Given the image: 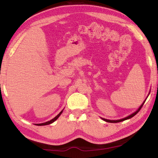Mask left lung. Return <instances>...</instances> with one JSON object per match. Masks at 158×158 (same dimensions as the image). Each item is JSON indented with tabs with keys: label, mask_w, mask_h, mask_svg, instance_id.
Segmentation results:
<instances>
[{
	"label": "left lung",
	"mask_w": 158,
	"mask_h": 158,
	"mask_svg": "<svg viewBox=\"0 0 158 158\" xmlns=\"http://www.w3.org/2000/svg\"><path fill=\"white\" fill-rule=\"evenodd\" d=\"M144 102H143V104L141 105V106L139 107V108H138V110H137V111L135 112V113H133L132 114H131V115H129V116H128V117H126V118H123V119H118V120H110V119H103V118H102V119H103V120L106 121V122H108V123H119V122H122V121L126 120V119H128L131 118V117H133L134 116H135L136 114H137V113H138V112L139 111V110H140V109H141V108H142V107H143V104H144Z\"/></svg>",
	"instance_id": "8db88e82"
}]
</instances>
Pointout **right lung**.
<instances>
[{"instance_id": "add662e5", "label": "right lung", "mask_w": 158, "mask_h": 158, "mask_svg": "<svg viewBox=\"0 0 158 158\" xmlns=\"http://www.w3.org/2000/svg\"><path fill=\"white\" fill-rule=\"evenodd\" d=\"M62 113V110H61V111L60 112V113H59V114H58L57 116H56V117H54L53 119H52L51 120H50V121H48V122H46V123H40V124H37L38 126H46V125H49V124H51L52 123H53L54 121H56V119H57L58 118H59V116L61 115V114Z\"/></svg>"}]
</instances>
